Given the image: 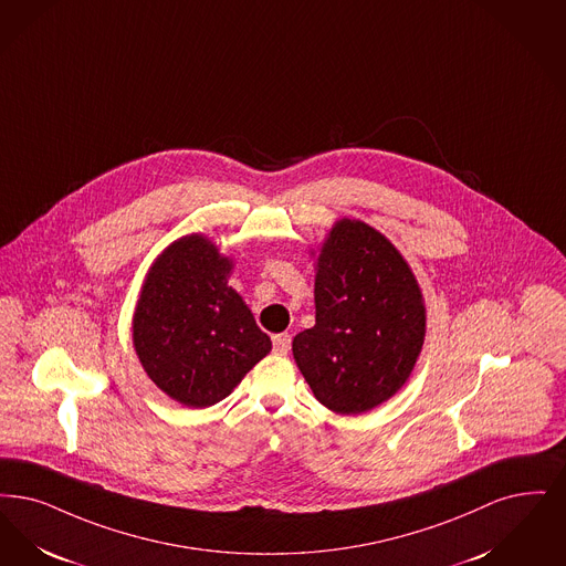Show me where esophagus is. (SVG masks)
Listing matches in <instances>:
<instances>
[{
    "label": "esophagus",
    "instance_id": "1",
    "mask_svg": "<svg viewBox=\"0 0 566 566\" xmlns=\"http://www.w3.org/2000/svg\"><path fill=\"white\" fill-rule=\"evenodd\" d=\"M273 352L277 356H289V352H291V335L289 333H282V335L273 337Z\"/></svg>",
    "mask_w": 566,
    "mask_h": 566
}]
</instances>
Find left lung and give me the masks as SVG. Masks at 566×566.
I'll return each mask as SVG.
<instances>
[{
  "label": "left lung",
  "instance_id": "left-lung-1",
  "mask_svg": "<svg viewBox=\"0 0 566 566\" xmlns=\"http://www.w3.org/2000/svg\"><path fill=\"white\" fill-rule=\"evenodd\" d=\"M316 324L294 363L326 408L360 415L407 384L426 339V305L405 256L363 221L340 219L316 263Z\"/></svg>",
  "mask_w": 566,
  "mask_h": 566
}]
</instances>
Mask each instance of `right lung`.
I'll return each instance as SVG.
<instances>
[{
  "mask_svg": "<svg viewBox=\"0 0 566 566\" xmlns=\"http://www.w3.org/2000/svg\"><path fill=\"white\" fill-rule=\"evenodd\" d=\"M233 261L202 233L172 242L145 275L133 343L147 377L182 407L221 402L272 340L227 280Z\"/></svg>",
  "mask_w": 566,
  "mask_h": 566,
  "instance_id": "obj_1",
  "label": "right lung"
}]
</instances>
